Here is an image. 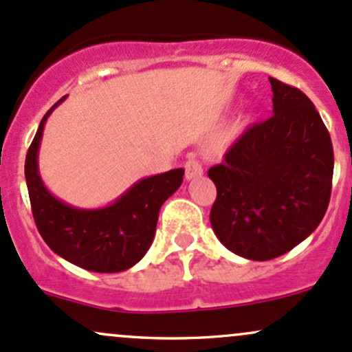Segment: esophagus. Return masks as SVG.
<instances>
[{
	"mask_svg": "<svg viewBox=\"0 0 352 352\" xmlns=\"http://www.w3.org/2000/svg\"><path fill=\"white\" fill-rule=\"evenodd\" d=\"M203 175V166L199 164V161L196 160L195 156H191L190 160L186 161V164H184V177H186L188 181L195 179V177H199Z\"/></svg>",
	"mask_w": 352,
	"mask_h": 352,
	"instance_id": "1",
	"label": "esophagus"
}]
</instances>
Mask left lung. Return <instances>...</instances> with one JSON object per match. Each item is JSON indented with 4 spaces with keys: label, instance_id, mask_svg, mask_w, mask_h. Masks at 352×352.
Here are the masks:
<instances>
[{
    "label": "left lung",
    "instance_id": "obj_1",
    "mask_svg": "<svg viewBox=\"0 0 352 352\" xmlns=\"http://www.w3.org/2000/svg\"><path fill=\"white\" fill-rule=\"evenodd\" d=\"M274 116L243 132L208 171L210 221L230 252L265 262L319 226L331 198L334 153L319 112L296 87L270 78Z\"/></svg>",
    "mask_w": 352,
    "mask_h": 352
}]
</instances>
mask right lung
Listing matches in <instances>:
<instances>
[{
  "label": "right lung",
  "mask_w": 352,
  "mask_h": 352,
  "mask_svg": "<svg viewBox=\"0 0 352 352\" xmlns=\"http://www.w3.org/2000/svg\"><path fill=\"white\" fill-rule=\"evenodd\" d=\"M65 99L45 114L26 153L25 177L36 228L45 243L74 265L99 274L127 270L149 250L162 203L181 186L184 169L142 177L107 206L77 208L62 201L41 179L38 151L47 119Z\"/></svg>",
  "instance_id": "right-lung-1"
}]
</instances>
